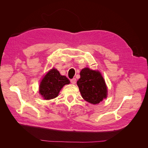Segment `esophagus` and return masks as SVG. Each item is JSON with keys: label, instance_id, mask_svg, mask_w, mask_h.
<instances>
[{"label": "esophagus", "instance_id": "esophagus-1", "mask_svg": "<svg viewBox=\"0 0 148 148\" xmlns=\"http://www.w3.org/2000/svg\"><path fill=\"white\" fill-rule=\"evenodd\" d=\"M76 82H77V79H76V78H73V79H70V82L72 84H75Z\"/></svg>", "mask_w": 148, "mask_h": 148}]
</instances>
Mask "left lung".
<instances>
[{
    "mask_svg": "<svg viewBox=\"0 0 148 148\" xmlns=\"http://www.w3.org/2000/svg\"><path fill=\"white\" fill-rule=\"evenodd\" d=\"M77 85L82 97L92 104H99L107 97V86L99 71L83 69L80 72Z\"/></svg>",
    "mask_w": 148,
    "mask_h": 148,
    "instance_id": "8db88e82",
    "label": "left lung"
}]
</instances>
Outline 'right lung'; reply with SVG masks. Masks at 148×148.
Here are the masks:
<instances>
[{
    "label": "right lung",
    "instance_id": "1",
    "mask_svg": "<svg viewBox=\"0 0 148 148\" xmlns=\"http://www.w3.org/2000/svg\"><path fill=\"white\" fill-rule=\"evenodd\" d=\"M69 83L70 80L65 76H62L59 71L52 69L42 79L39 93L44 99H52L58 96L64 85Z\"/></svg>",
    "mask_w": 148,
    "mask_h": 148
}]
</instances>
